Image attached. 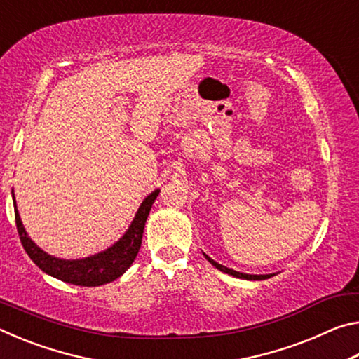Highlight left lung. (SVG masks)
<instances>
[{
  "label": "left lung",
  "mask_w": 359,
  "mask_h": 359,
  "mask_svg": "<svg viewBox=\"0 0 359 359\" xmlns=\"http://www.w3.org/2000/svg\"><path fill=\"white\" fill-rule=\"evenodd\" d=\"M203 255H204L205 259H208L212 266H215L217 269H220L222 272H226V274L233 276V277L245 278V280H264V278H269L272 276H276V274H259V276L258 274H244V272H238V271H234V269H229V267L223 266V264H218L217 261H214L210 257H208V255H205V253H203Z\"/></svg>",
  "instance_id": "obj_1"
}]
</instances>
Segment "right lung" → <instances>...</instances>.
<instances>
[{"label": "right lung", "mask_w": 359, "mask_h": 359, "mask_svg": "<svg viewBox=\"0 0 359 359\" xmlns=\"http://www.w3.org/2000/svg\"><path fill=\"white\" fill-rule=\"evenodd\" d=\"M158 193H160V190L156 188L144 199L128 229L115 244L107 247L106 250L92 255V257L77 259L53 257V255H48L41 247L36 245L22 223L14 199V190H12V199H14L17 231H19L22 245L28 253V257L33 259V263L41 271H44L46 274L55 277L62 282L81 285V287H100V285L114 282L115 278L123 276L126 269L133 264L139 248H141L145 220H147L151 204L155 203Z\"/></svg>", "instance_id": "1"}]
</instances>
